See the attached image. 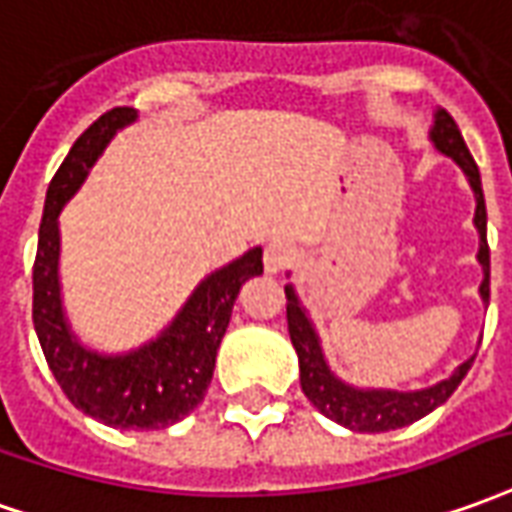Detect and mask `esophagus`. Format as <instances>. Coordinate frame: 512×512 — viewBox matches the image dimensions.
<instances>
[{
  "label": "esophagus",
  "instance_id": "34e87169",
  "mask_svg": "<svg viewBox=\"0 0 512 512\" xmlns=\"http://www.w3.org/2000/svg\"><path fill=\"white\" fill-rule=\"evenodd\" d=\"M293 260V249L288 244H282V241H271L266 246V252H263V268H266V274H280L282 268L288 266Z\"/></svg>",
  "mask_w": 512,
  "mask_h": 512
}]
</instances>
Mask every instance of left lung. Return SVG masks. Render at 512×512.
<instances>
[{
    "label": "left lung",
    "instance_id": "8db88e82",
    "mask_svg": "<svg viewBox=\"0 0 512 512\" xmlns=\"http://www.w3.org/2000/svg\"><path fill=\"white\" fill-rule=\"evenodd\" d=\"M432 144L441 149L443 155H449L455 160L460 169L466 171L468 182L474 188L477 196V213H474V224L480 232V263L485 271V280L480 285L482 299L488 302L491 299V249H488V213H485V196H482V182H480V169L474 163V157L468 152L463 135L457 130L455 119L438 107L435 113V124L430 130ZM285 299H288V332H291V343L299 355V380H302V391L313 402V405L332 421H338L341 427L355 432H388L407 427L418 418H424L432 413L435 407L443 405L455 388L463 382L468 374V368L474 363V357H468L463 366L455 368V374L449 380L438 382L432 388L413 393H399V391H355L349 385H343L341 380H335L330 374V368L324 363L321 355V346H318L316 332L310 318L299 305L296 293L288 285L285 288Z\"/></svg>",
    "mask_w": 512,
    "mask_h": 512
}]
</instances>
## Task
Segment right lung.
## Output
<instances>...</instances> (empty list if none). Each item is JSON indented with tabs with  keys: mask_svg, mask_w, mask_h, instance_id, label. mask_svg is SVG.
<instances>
[{
	"mask_svg": "<svg viewBox=\"0 0 512 512\" xmlns=\"http://www.w3.org/2000/svg\"><path fill=\"white\" fill-rule=\"evenodd\" d=\"M135 121L132 107H113L74 141L49 182L38 252L32 266V324L57 385L85 416L119 430H166L205 399L213 380L216 352L230 324L232 305L246 280L263 274V249L210 274L185 302L169 330L144 349L102 357L82 349L66 327L60 307L57 216L80 188L107 141Z\"/></svg>",
	"mask_w": 512,
	"mask_h": 512,
	"instance_id": "right-lung-1",
	"label": "right lung"
}]
</instances>
